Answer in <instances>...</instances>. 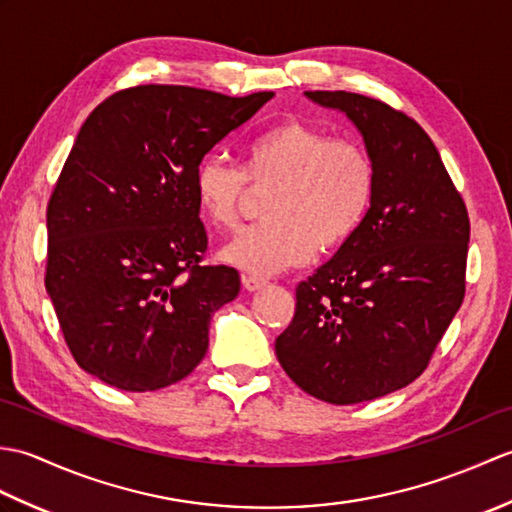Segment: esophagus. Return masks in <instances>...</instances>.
<instances>
[{"label":"esophagus","instance_id":"1","mask_svg":"<svg viewBox=\"0 0 512 512\" xmlns=\"http://www.w3.org/2000/svg\"><path fill=\"white\" fill-rule=\"evenodd\" d=\"M242 284H244L246 290L255 292V290H259V288H264V286L268 284V281H266L264 277L253 275V273H244V275H242Z\"/></svg>","mask_w":512,"mask_h":512}]
</instances>
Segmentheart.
Here are the masks:
<instances>
[{
  "instance_id": "1",
  "label": "heart",
  "mask_w": 512,
  "mask_h": 512,
  "mask_svg": "<svg viewBox=\"0 0 512 512\" xmlns=\"http://www.w3.org/2000/svg\"><path fill=\"white\" fill-rule=\"evenodd\" d=\"M250 187H270L264 222L244 228L224 246L222 259L253 275H275L306 264L314 248L332 253L361 228L376 191V167L363 143L332 138L301 121H281L255 134L242 149V169L204 156L191 189L202 217L228 231L239 220Z\"/></svg>"
}]
</instances>
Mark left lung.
<instances>
[{"label":"left lung","mask_w":512,"mask_h":512,"mask_svg":"<svg viewBox=\"0 0 512 512\" xmlns=\"http://www.w3.org/2000/svg\"><path fill=\"white\" fill-rule=\"evenodd\" d=\"M356 125L376 191L356 235L297 286L277 336L284 372L306 394L354 405L391 394L427 369L464 299L469 213L427 132L354 92H306Z\"/></svg>","instance_id":"obj_1"}]
</instances>
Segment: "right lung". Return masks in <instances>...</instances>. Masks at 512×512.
<instances>
[{"instance_id": "1", "label": "right lung", "mask_w": 512, "mask_h": 512, "mask_svg": "<svg viewBox=\"0 0 512 512\" xmlns=\"http://www.w3.org/2000/svg\"><path fill=\"white\" fill-rule=\"evenodd\" d=\"M273 96L138 85L83 123L48 202L46 290L85 372L156 391L198 367L239 275L200 266L206 231L191 176Z\"/></svg>"}]
</instances>
